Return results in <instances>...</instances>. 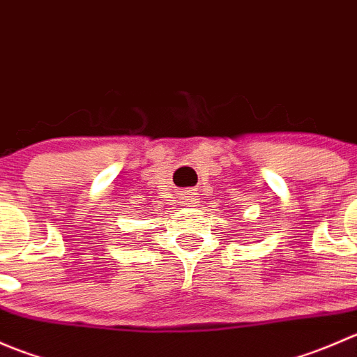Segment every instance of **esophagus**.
Segmentation results:
<instances>
[{"instance_id":"34e87169","label":"esophagus","mask_w":357,"mask_h":357,"mask_svg":"<svg viewBox=\"0 0 357 357\" xmlns=\"http://www.w3.org/2000/svg\"><path fill=\"white\" fill-rule=\"evenodd\" d=\"M186 200L190 202V204H197V193H195V190H188V193H186Z\"/></svg>"}]
</instances>
